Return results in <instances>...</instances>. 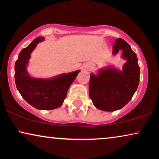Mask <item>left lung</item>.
<instances>
[{
  "label": "left lung",
  "mask_w": 159,
  "mask_h": 159,
  "mask_svg": "<svg viewBox=\"0 0 159 159\" xmlns=\"http://www.w3.org/2000/svg\"><path fill=\"white\" fill-rule=\"evenodd\" d=\"M119 51H122L121 57L126 61L122 70L109 66L101 69L96 75H90L89 95L93 105L105 111L123 108L136 92L140 81L136 53L121 38L114 42L112 53L116 55Z\"/></svg>",
  "instance_id": "1"
}]
</instances>
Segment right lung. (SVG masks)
Segmentation results:
<instances>
[{
    "instance_id": "add662e5",
    "label": "right lung",
    "mask_w": 159,
    "mask_h": 159,
    "mask_svg": "<svg viewBox=\"0 0 159 159\" xmlns=\"http://www.w3.org/2000/svg\"><path fill=\"white\" fill-rule=\"evenodd\" d=\"M43 37L34 39L27 48L21 50L15 63L16 86L28 103L39 110H52L60 107L66 98L67 91L80 70L64 73L51 78H34L27 70L32 52Z\"/></svg>"
}]
</instances>
